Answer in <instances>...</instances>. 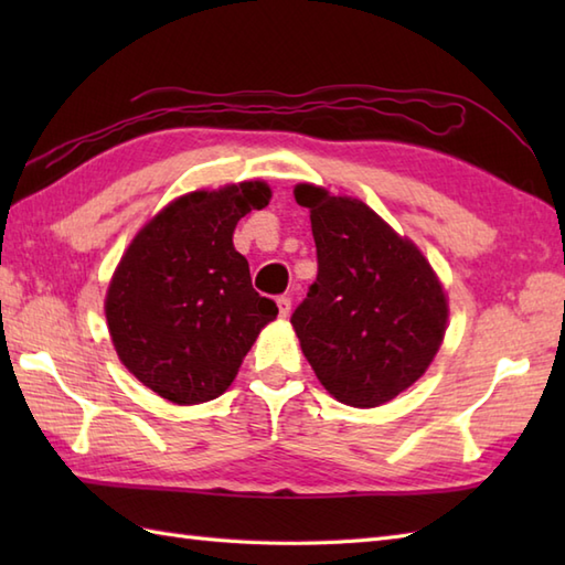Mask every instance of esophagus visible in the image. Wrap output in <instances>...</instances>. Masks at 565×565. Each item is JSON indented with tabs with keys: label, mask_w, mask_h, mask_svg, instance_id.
Returning <instances> with one entry per match:
<instances>
[{
	"label": "esophagus",
	"mask_w": 565,
	"mask_h": 565,
	"mask_svg": "<svg viewBox=\"0 0 565 565\" xmlns=\"http://www.w3.org/2000/svg\"><path fill=\"white\" fill-rule=\"evenodd\" d=\"M276 303H279L281 318H286V316L291 313V296H279V298H276Z\"/></svg>",
	"instance_id": "esophagus-1"
}]
</instances>
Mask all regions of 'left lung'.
I'll return each instance as SVG.
<instances>
[{"instance_id":"8db88e82","label":"left lung","mask_w":565,"mask_h":565,"mask_svg":"<svg viewBox=\"0 0 565 565\" xmlns=\"http://www.w3.org/2000/svg\"><path fill=\"white\" fill-rule=\"evenodd\" d=\"M310 211L318 276L291 322L330 395L376 407L425 374L447 330L441 284L411 239L366 203L296 186Z\"/></svg>"}]
</instances>
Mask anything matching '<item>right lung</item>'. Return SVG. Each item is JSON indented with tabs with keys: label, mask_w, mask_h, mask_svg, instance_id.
<instances>
[{
	"label": "right lung",
	"mask_w": 565,
	"mask_h": 565,
	"mask_svg": "<svg viewBox=\"0 0 565 565\" xmlns=\"http://www.w3.org/2000/svg\"><path fill=\"white\" fill-rule=\"evenodd\" d=\"M271 191L243 182L172 201L130 243L106 294L118 359L142 386L177 405L218 398L259 330L279 313L252 289L233 247L237 221Z\"/></svg>",
	"instance_id": "obj_1"
}]
</instances>
